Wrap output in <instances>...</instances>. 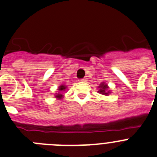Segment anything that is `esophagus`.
Here are the masks:
<instances>
[{"instance_id":"obj_1","label":"esophagus","mask_w":157,"mask_h":157,"mask_svg":"<svg viewBox=\"0 0 157 157\" xmlns=\"http://www.w3.org/2000/svg\"><path fill=\"white\" fill-rule=\"evenodd\" d=\"M86 81H87V78H83L79 79V82H86Z\"/></svg>"}]
</instances>
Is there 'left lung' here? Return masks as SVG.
Masks as SVG:
<instances>
[{"mask_svg": "<svg viewBox=\"0 0 157 157\" xmlns=\"http://www.w3.org/2000/svg\"><path fill=\"white\" fill-rule=\"evenodd\" d=\"M98 88L100 89L99 90H98V93H99V94L106 96L109 95V94H110V90H109V86H108V85H107L106 83H101L99 86H98Z\"/></svg>", "mask_w": 157, "mask_h": 157, "instance_id": "1", "label": "left lung"}]
</instances>
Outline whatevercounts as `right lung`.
Masks as SVG:
<instances>
[{
  "mask_svg": "<svg viewBox=\"0 0 157 157\" xmlns=\"http://www.w3.org/2000/svg\"><path fill=\"white\" fill-rule=\"evenodd\" d=\"M67 86L64 85H60L59 87H58V90H59V93H56V95H55V98H57V99H61L63 97V94H62V92H63V91L66 90Z\"/></svg>",
  "mask_w": 157,
  "mask_h": 157,
  "instance_id": "obj_1",
  "label": "right lung"
}]
</instances>
